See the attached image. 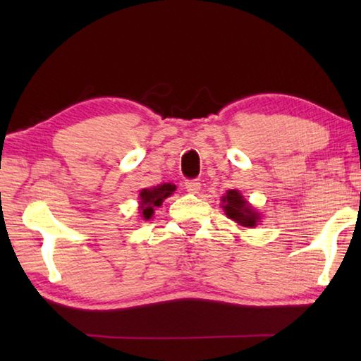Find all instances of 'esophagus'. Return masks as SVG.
Returning a JSON list of instances; mask_svg holds the SVG:
<instances>
[{
	"label": "esophagus",
	"mask_w": 361,
	"mask_h": 361,
	"mask_svg": "<svg viewBox=\"0 0 361 361\" xmlns=\"http://www.w3.org/2000/svg\"><path fill=\"white\" fill-rule=\"evenodd\" d=\"M185 186H186V191L188 192L197 194L200 191V183L197 180H186L185 181Z\"/></svg>",
	"instance_id": "esophagus-1"
}]
</instances>
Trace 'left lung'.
<instances>
[{"instance_id":"1","label":"left lung","mask_w":361,"mask_h":361,"mask_svg":"<svg viewBox=\"0 0 361 361\" xmlns=\"http://www.w3.org/2000/svg\"><path fill=\"white\" fill-rule=\"evenodd\" d=\"M223 210L232 221L245 226V228H255L256 221L259 219L258 213L250 209L247 200H243L240 192L234 191V189H231V191L226 192V195H223Z\"/></svg>"}]
</instances>
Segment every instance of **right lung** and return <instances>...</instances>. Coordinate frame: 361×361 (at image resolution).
I'll use <instances>...</instances> for the list:
<instances>
[{"label":"right lung","mask_w":361,"mask_h":361,"mask_svg":"<svg viewBox=\"0 0 361 361\" xmlns=\"http://www.w3.org/2000/svg\"><path fill=\"white\" fill-rule=\"evenodd\" d=\"M173 191L175 185H170V183H164V185L151 189H143L140 192V210H142L143 218L149 219L154 215V207L162 205V200L169 197Z\"/></svg>","instance_id":"obj_1"}]
</instances>
